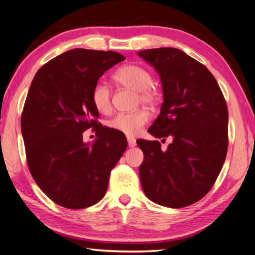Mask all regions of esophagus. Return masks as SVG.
<instances>
[{
	"label": "esophagus",
	"mask_w": 255,
	"mask_h": 255,
	"mask_svg": "<svg viewBox=\"0 0 255 255\" xmlns=\"http://www.w3.org/2000/svg\"><path fill=\"white\" fill-rule=\"evenodd\" d=\"M127 140H128V145L130 146V147H133V146H136V139L131 136H127Z\"/></svg>",
	"instance_id": "34e87169"
}]
</instances>
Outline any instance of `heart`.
Returning <instances> with one entry per match:
<instances>
[{"label":"heart","instance_id":"b5f03b06","mask_svg":"<svg viewBox=\"0 0 255 255\" xmlns=\"http://www.w3.org/2000/svg\"><path fill=\"white\" fill-rule=\"evenodd\" d=\"M115 80L120 85L138 93V99L145 105H154L157 100V91L152 85V75L144 67L126 65L115 73ZM93 106L98 111L107 114L111 109V91L105 82H98L93 86L91 94ZM149 120V115L145 110H138L129 114H118L109 122V126L116 130L129 136L139 133Z\"/></svg>","mask_w":255,"mask_h":255}]
</instances>
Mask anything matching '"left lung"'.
<instances>
[{
	"label": "left lung",
	"mask_w": 255,
	"mask_h": 255,
	"mask_svg": "<svg viewBox=\"0 0 255 255\" xmlns=\"http://www.w3.org/2000/svg\"><path fill=\"white\" fill-rule=\"evenodd\" d=\"M161 79L163 103L148 132L172 143L137 140L144 153L139 167L146 197L180 208L200 200L225 162L228 110L221 88L205 65L176 48L138 51Z\"/></svg>",
	"instance_id": "left-lung-1"
}]
</instances>
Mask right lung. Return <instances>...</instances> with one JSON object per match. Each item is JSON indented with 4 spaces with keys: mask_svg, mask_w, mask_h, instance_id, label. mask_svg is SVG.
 Returning a JSON list of instances; mask_svg holds the SVG:
<instances>
[{
    "mask_svg": "<svg viewBox=\"0 0 255 255\" xmlns=\"http://www.w3.org/2000/svg\"><path fill=\"white\" fill-rule=\"evenodd\" d=\"M125 57L115 51L76 48L46 63L34 75L21 116L29 169L47 197L81 209L105 197L110 172L127 148L118 130L98 124L93 86ZM93 128L98 139L83 140Z\"/></svg>",
    "mask_w": 255,
    "mask_h": 255,
    "instance_id": "1",
    "label": "right lung"
}]
</instances>
